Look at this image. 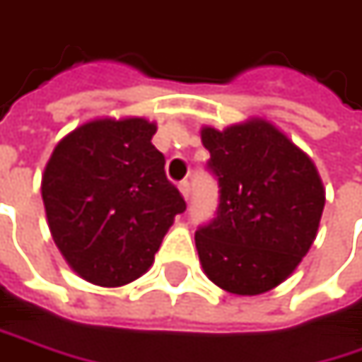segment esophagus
<instances>
[{
    "label": "esophagus",
    "instance_id": "34e87169",
    "mask_svg": "<svg viewBox=\"0 0 362 362\" xmlns=\"http://www.w3.org/2000/svg\"><path fill=\"white\" fill-rule=\"evenodd\" d=\"M178 188H180L182 197H184V199L188 201V197H190V182H188V180L180 182V184H178Z\"/></svg>",
    "mask_w": 362,
    "mask_h": 362
}]
</instances>
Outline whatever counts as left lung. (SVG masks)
Listing matches in <instances>:
<instances>
[{
  "label": "left lung",
  "instance_id": "8db88e82",
  "mask_svg": "<svg viewBox=\"0 0 362 362\" xmlns=\"http://www.w3.org/2000/svg\"><path fill=\"white\" fill-rule=\"evenodd\" d=\"M219 182L217 217L194 234L207 278L257 296L290 278L309 252L325 205L313 159L263 117L223 130L203 126Z\"/></svg>",
  "mask_w": 362,
  "mask_h": 362
}]
</instances>
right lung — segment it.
Returning <instances> with one entry per match:
<instances>
[{
    "label": "right lung",
    "instance_id": "right-lung-1",
    "mask_svg": "<svg viewBox=\"0 0 362 362\" xmlns=\"http://www.w3.org/2000/svg\"><path fill=\"white\" fill-rule=\"evenodd\" d=\"M155 132L147 117H97L66 134L45 165L41 194L53 243L95 286L117 288L147 274L186 209L151 143Z\"/></svg>",
    "mask_w": 362,
    "mask_h": 362
}]
</instances>
